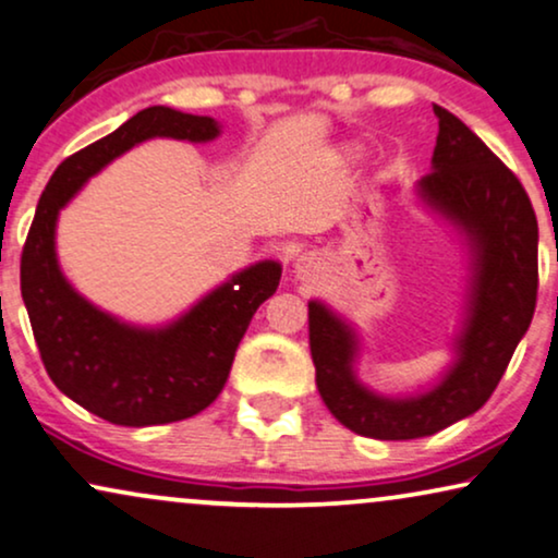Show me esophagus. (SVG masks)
Returning <instances> with one entry per match:
<instances>
[{"mask_svg": "<svg viewBox=\"0 0 558 558\" xmlns=\"http://www.w3.org/2000/svg\"><path fill=\"white\" fill-rule=\"evenodd\" d=\"M314 272H316V263L312 257L295 259V275H299L301 280H312Z\"/></svg>", "mask_w": 558, "mask_h": 558, "instance_id": "1", "label": "esophagus"}]
</instances>
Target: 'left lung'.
Instances as JSON below:
<instances>
[{
  "mask_svg": "<svg viewBox=\"0 0 558 558\" xmlns=\"http://www.w3.org/2000/svg\"><path fill=\"white\" fill-rule=\"evenodd\" d=\"M433 172L417 182L425 206L463 231L471 250L469 306L456 361L417 397H380L355 376L357 335L322 301L308 303L316 389L352 433L414 440L486 404L531 327L538 293V221L520 180L461 118L435 105Z\"/></svg>",
  "mask_w": 558,
  "mask_h": 558,
  "instance_id": "8db88e82",
  "label": "left lung"
}]
</instances>
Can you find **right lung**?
Masks as SVG:
<instances>
[{"mask_svg": "<svg viewBox=\"0 0 558 558\" xmlns=\"http://www.w3.org/2000/svg\"><path fill=\"white\" fill-rule=\"evenodd\" d=\"M221 125L165 105L136 112L121 129L63 159L40 195L20 259V291L40 361L56 389L123 427L167 425L203 412L227 384L236 348L283 267L250 265L165 327H133L105 314L63 278L56 257L59 210L92 174L146 138L214 141Z\"/></svg>", "mask_w": 558, "mask_h": 558, "instance_id": "obj_1", "label": "right lung"}]
</instances>
